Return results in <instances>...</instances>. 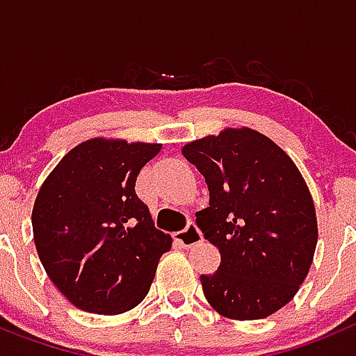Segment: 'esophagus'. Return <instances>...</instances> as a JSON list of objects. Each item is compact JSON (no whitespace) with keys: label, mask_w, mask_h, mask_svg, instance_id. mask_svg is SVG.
Instances as JSON below:
<instances>
[{"label":"esophagus","mask_w":356,"mask_h":356,"mask_svg":"<svg viewBox=\"0 0 356 356\" xmlns=\"http://www.w3.org/2000/svg\"><path fill=\"white\" fill-rule=\"evenodd\" d=\"M175 240H177L181 247H191L202 242V233H200L195 222H190L186 225V229L175 233Z\"/></svg>","instance_id":"esophagus-1"}]
</instances>
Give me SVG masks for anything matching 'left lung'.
<instances>
[{"label": "left lung", "instance_id": "8db88e82", "mask_svg": "<svg viewBox=\"0 0 356 356\" xmlns=\"http://www.w3.org/2000/svg\"><path fill=\"white\" fill-rule=\"evenodd\" d=\"M206 179L209 206L197 213L220 265L202 274L204 296L236 321L264 319L299 290L317 245L314 200L298 166L267 136L225 129L182 147Z\"/></svg>", "mask_w": 356, "mask_h": 356}]
</instances>
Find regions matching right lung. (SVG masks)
Segmentation results:
<instances>
[{
    "label": "right lung",
    "mask_w": 356,
    "mask_h": 356,
    "mask_svg": "<svg viewBox=\"0 0 356 356\" xmlns=\"http://www.w3.org/2000/svg\"><path fill=\"white\" fill-rule=\"evenodd\" d=\"M161 145L84 141L42 182L32 211L42 267L64 298L91 314L138 307L172 236L156 229L136 179Z\"/></svg>",
    "instance_id": "right-lung-1"
}]
</instances>
